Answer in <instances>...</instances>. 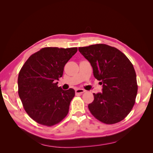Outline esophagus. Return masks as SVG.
<instances>
[{
    "label": "esophagus",
    "instance_id": "1",
    "mask_svg": "<svg viewBox=\"0 0 153 153\" xmlns=\"http://www.w3.org/2000/svg\"><path fill=\"white\" fill-rule=\"evenodd\" d=\"M84 92H85V91L82 89H76L75 90V92L76 94H82V93H84Z\"/></svg>",
    "mask_w": 153,
    "mask_h": 153
}]
</instances>
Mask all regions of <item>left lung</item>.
I'll return each instance as SVG.
<instances>
[{
	"label": "left lung",
	"mask_w": 153,
	"mask_h": 153,
	"mask_svg": "<svg viewBox=\"0 0 153 153\" xmlns=\"http://www.w3.org/2000/svg\"><path fill=\"white\" fill-rule=\"evenodd\" d=\"M78 50L93 69L94 77L103 85L102 92L93 93L88 105L100 121L112 124L121 121L135 102L138 86L133 64L121 51L105 44L79 47Z\"/></svg>",
	"instance_id": "left-lung-1"
}]
</instances>
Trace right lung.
Masks as SVG:
<instances>
[{
	"label": "right lung",
	"mask_w": 153,
	"mask_h": 153,
	"mask_svg": "<svg viewBox=\"0 0 153 153\" xmlns=\"http://www.w3.org/2000/svg\"><path fill=\"white\" fill-rule=\"evenodd\" d=\"M77 50L43 48L30 55L21 68L18 95L27 114L38 123L52 126L68 114L75 90L64 91L56 81L62 76L64 66Z\"/></svg>",
	"instance_id": "obj_1"
}]
</instances>
